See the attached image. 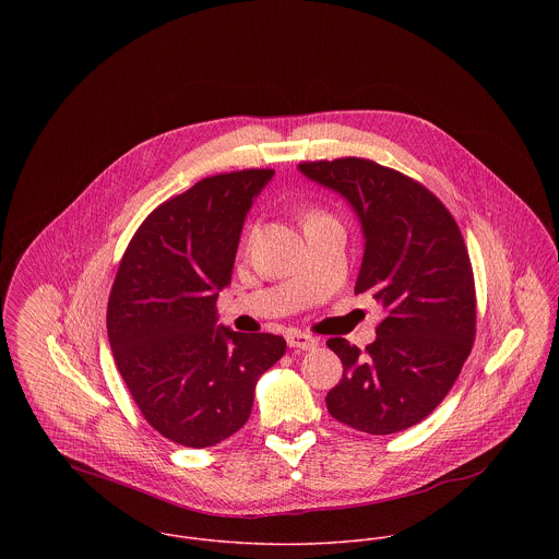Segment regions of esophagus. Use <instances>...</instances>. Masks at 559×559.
Segmentation results:
<instances>
[{"label": "esophagus", "mask_w": 559, "mask_h": 559, "mask_svg": "<svg viewBox=\"0 0 559 559\" xmlns=\"http://www.w3.org/2000/svg\"><path fill=\"white\" fill-rule=\"evenodd\" d=\"M286 342L290 348H297V350H310L319 344L317 337H312L310 333H304V331H288Z\"/></svg>", "instance_id": "1"}]
</instances>
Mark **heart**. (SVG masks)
<instances>
[{
	"label": "heart",
	"instance_id": "b5f03b06",
	"mask_svg": "<svg viewBox=\"0 0 559 559\" xmlns=\"http://www.w3.org/2000/svg\"><path fill=\"white\" fill-rule=\"evenodd\" d=\"M314 217H320V213H312V215H308V219H314ZM308 219H306V222H308Z\"/></svg>",
	"mask_w": 559,
	"mask_h": 559
}]
</instances>
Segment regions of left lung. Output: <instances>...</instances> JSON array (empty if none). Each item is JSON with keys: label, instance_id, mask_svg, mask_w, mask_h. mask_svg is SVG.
<instances>
[{"label": "left lung", "instance_id": "left-lung-1", "mask_svg": "<svg viewBox=\"0 0 559 559\" xmlns=\"http://www.w3.org/2000/svg\"><path fill=\"white\" fill-rule=\"evenodd\" d=\"M299 169L357 213L366 242L355 295L368 293L385 310L364 353L344 337L326 340L344 366L326 408L370 435L411 428L448 396L474 346L467 245L443 202L392 167L344 157Z\"/></svg>", "mask_w": 559, "mask_h": 559}]
</instances>
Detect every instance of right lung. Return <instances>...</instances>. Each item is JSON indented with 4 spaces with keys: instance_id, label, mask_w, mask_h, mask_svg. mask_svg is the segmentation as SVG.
I'll use <instances>...</instances> for the list:
<instances>
[{
    "instance_id": "obj_1",
    "label": "right lung",
    "mask_w": 559,
    "mask_h": 559,
    "mask_svg": "<svg viewBox=\"0 0 559 559\" xmlns=\"http://www.w3.org/2000/svg\"><path fill=\"white\" fill-rule=\"evenodd\" d=\"M273 169L202 178L157 206L129 242L107 304L116 366L165 439L211 448L249 419L258 379L286 340L217 326L240 230Z\"/></svg>"
}]
</instances>
